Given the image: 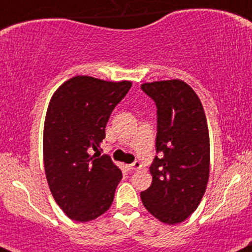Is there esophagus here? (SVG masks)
Here are the masks:
<instances>
[{
  "label": "esophagus",
  "instance_id": "obj_1",
  "mask_svg": "<svg viewBox=\"0 0 252 252\" xmlns=\"http://www.w3.org/2000/svg\"><path fill=\"white\" fill-rule=\"evenodd\" d=\"M141 167H142V165H141V162H139V161H135L134 164L129 165V166H128V168L130 171H137V170H140Z\"/></svg>",
  "mask_w": 252,
  "mask_h": 252
}]
</instances>
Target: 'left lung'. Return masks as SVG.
I'll return each instance as SVG.
<instances>
[{
	"mask_svg": "<svg viewBox=\"0 0 252 252\" xmlns=\"http://www.w3.org/2000/svg\"><path fill=\"white\" fill-rule=\"evenodd\" d=\"M143 92L158 109L152 184L141 192L146 209L161 222L179 223L201 203L209 178V132L202 103L179 79L146 82Z\"/></svg>",
	"mask_w": 252,
	"mask_h": 252,
	"instance_id": "left-lung-1",
	"label": "left lung"
}]
</instances>
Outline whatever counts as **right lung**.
I'll return each mask as SVG.
<instances>
[{
    "mask_svg": "<svg viewBox=\"0 0 252 252\" xmlns=\"http://www.w3.org/2000/svg\"><path fill=\"white\" fill-rule=\"evenodd\" d=\"M131 81H105L77 75L63 82L50 99L44 122L43 157L48 184L71 220L87 222L111 207L122 171L111 158L91 156L105 139L113 109Z\"/></svg>",
    "mask_w": 252,
    "mask_h": 252,
    "instance_id": "right-lung-1",
    "label": "right lung"
}]
</instances>
